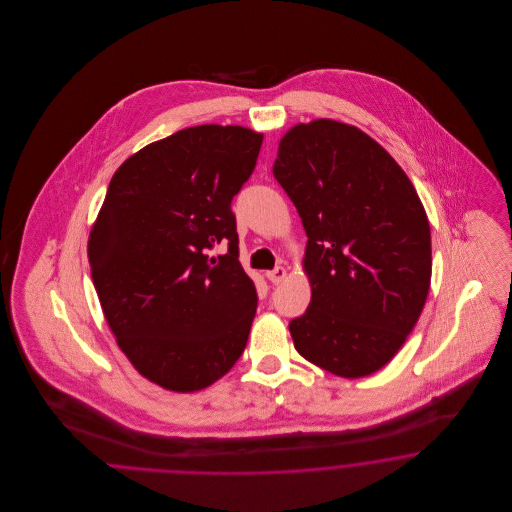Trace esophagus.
Segmentation results:
<instances>
[{
    "mask_svg": "<svg viewBox=\"0 0 512 512\" xmlns=\"http://www.w3.org/2000/svg\"><path fill=\"white\" fill-rule=\"evenodd\" d=\"M267 278L274 284V286H278V284H282L284 280H286V268L284 267H276L272 268V270H268Z\"/></svg>",
    "mask_w": 512,
    "mask_h": 512,
    "instance_id": "esophagus-1",
    "label": "esophagus"
}]
</instances>
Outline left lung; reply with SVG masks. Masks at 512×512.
Instances as JSON below:
<instances>
[{
	"instance_id": "1",
	"label": "left lung",
	"mask_w": 512,
	"mask_h": 512,
	"mask_svg": "<svg viewBox=\"0 0 512 512\" xmlns=\"http://www.w3.org/2000/svg\"><path fill=\"white\" fill-rule=\"evenodd\" d=\"M274 178L307 232L311 303L290 320L307 361L361 378L399 351L426 303L432 238L413 182L355 126L297 124L282 138Z\"/></svg>"
}]
</instances>
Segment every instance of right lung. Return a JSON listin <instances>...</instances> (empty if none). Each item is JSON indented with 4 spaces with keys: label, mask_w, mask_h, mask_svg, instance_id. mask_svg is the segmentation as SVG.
<instances>
[{
    "label": "right lung",
    "mask_w": 512,
    "mask_h": 512,
    "mask_svg": "<svg viewBox=\"0 0 512 512\" xmlns=\"http://www.w3.org/2000/svg\"><path fill=\"white\" fill-rule=\"evenodd\" d=\"M261 144L244 126H192L109 182L88 242L94 288L122 353L165 390H203L244 353L257 290L238 261L232 199ZM217 244L227 253L211 258Z\"/></svg>",
    "instance_id": "right-lung-1"
}]
</instances>
